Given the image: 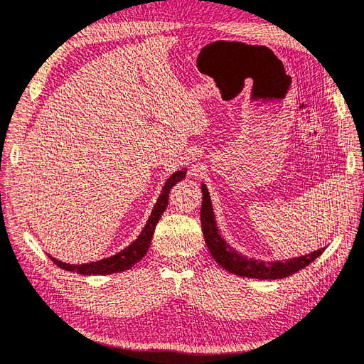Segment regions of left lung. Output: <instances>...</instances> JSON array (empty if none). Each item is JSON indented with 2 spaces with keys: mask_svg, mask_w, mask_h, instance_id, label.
Here are the masks:
<instances>
[{
  "mask_svg": "<svg viewBox=\"0 0 364 364\" xmlns=\"http://www.w3.org/2000/svg\"><path fill=\"white\" fill-rule=\"evenodd\" d=\"M202 192L203 200L200 208V220L205 243L208 246L213 259L227 272L243 277H254V279H284V277L291 276L304 267H308L325 251V247H322L318 251L301 255V257L277 262H263L241 255L232 246L227 245L225 240L219 235L215 213H213L210 202V192L205 188V184H202Z\"/></svg>",
  "mask_w": 364,
  "mask_h": 364,
  "instance_id": "obj_1",
  "label": "left lung"
}]
</instances>
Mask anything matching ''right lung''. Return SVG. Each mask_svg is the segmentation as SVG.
<instances>
[{
	"label": "right lung",
	"mask_w": 364,
	"mask_h": 364,
	"mask_svg": "<svg viewBox=\"0 0 364 364\" xmlns=\"http://www.w3.org/2000/svg\"><path fill=\"white\" fill-rule=\"evenodd\" d=\"M186 176V170H178L172 176L168 178L164 184L161 196L156 202L154 208L151 211V216H149L148 223L145 224L144 230L139 235V238L131 243L127 247H124L123 251H119L118 254L112 255V257H107L97 262H90V263H83V265H69V263H64L61 260L53 259L52 255H48L50 260H52L56 267H60L66 272H74L77 274H113V273H119V272H126V269L132 268V265L140 262L145 257V254L148 252L149 243H151L153 233L156 229V224L159 223V219L162 216V213L166 211L167 205H168V194L172 191L173 184H176L180 180Z\"/></svg>",
	"instance_id": "1"
}]
</instances>
